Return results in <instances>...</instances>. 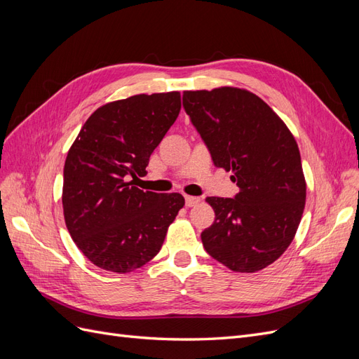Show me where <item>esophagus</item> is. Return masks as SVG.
<instances>
[{"label": "esophagus", "instance_id": "1", "mask_svg": "<svg viewBox=\"0 0 359 359\" xmlns=\"http://www.w3.org/2000/svg\"><path fill=\"white\" fill-rule=\"evenodd\" d=\"M201 202L199 198H194V196H186V205L187 206H196Z\"/></svg>", "mask_w": 359, "mask_h": 359}]
</instances>
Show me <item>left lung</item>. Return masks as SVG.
Wrapping results in <instances>:
<instances>
[{
	"label": "left lung",
	"instance_id": "1",
	"mask_svg": "<svg viewBox=\"0 0 359 359\" xmlns=\"http://www.w3.org/2000/svg\"><path fill=\"white\" fill-rule=\"evenodd\" d=\"M182 104L214 165L232 172V198H206L214 223L201 235L211 257L235 273H256L286 252L306 206L297 140L271 107L247 90L184 91Z\"/></svg>",
	"mask_w": 359,
	"mask_h": 359
}]
</instances>
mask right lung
<instances>
[{
	"label": "right lung",
	"mask_w": 359,
	"mask_h": 359,
	"mask_svg": "<svg viewBox=\"0 0 359 359\" xmlns=\"http://www.w3.org/2000/svg\"><path fill=\"white\" fill-rule=\"evenodd\" d=\"M181 111L178 91L137 94L100 106L86 119L64 165L62 210L74 244L91 262L126 274L163 245L184 206L180 193L144 191L149 156Z\"/></svg>",
	"instance_id": "obj_1"
}]
</instances>
